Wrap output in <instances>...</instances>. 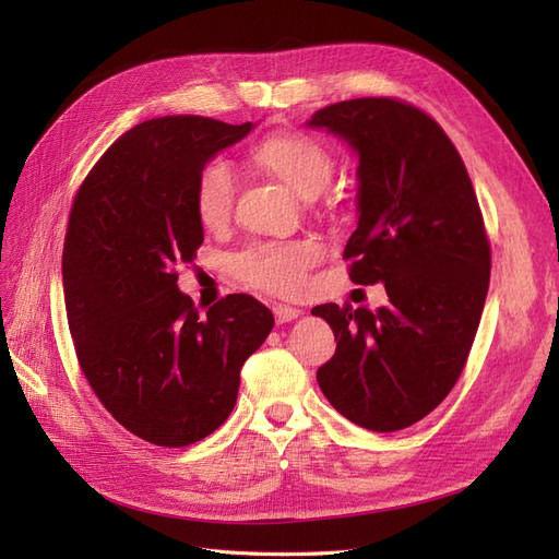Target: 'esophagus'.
<instances>
[{
  "mask_svg": "<svg viewBox=\"0 0 559 559\" xmlns=\"http://www.w3.org/2000/svg\"><path fill=\"white\" fill-rule=\"evenodd\" d=\"M273 312H275V319H277V324H286V321H292V319H298L302 312L298 310V308H292V306H275L273 308Z\"/></svg>",
  "mask_w": 559,
  "mask_h": 559,
  "instance_id": "obj_1",
  "label": "esophagus"
}]
</instances>
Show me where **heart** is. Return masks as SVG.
Listing matches in <instances>:
<instances>
[{"mask_svg": "<svg viewBox=\"0 0 559 559\" xmlns=\"http://www.w3.org/2000/svg\"><path fill=\"white\" fill-rule=\"evenodd\" d=\"M251 158L263 170L275 175L298 195L312 198L329 183L333 175V156L329 146L314 134L302 130L273 132L253 144ZM235 173L224 158H212L200 167L193 183V210L198 222L216 230L233 212ZM321 259L319 242L310 238L253 242L230 257L228 265L235 280L253 289L277 296H294L306 286L308 270Z\"/></svg>", "mask_w": 559, "mask_h": 559, "instance_id": "b5f03b06", "label": "heart"}]
</instances>
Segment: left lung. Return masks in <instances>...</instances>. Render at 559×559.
I'll return each instance as SVG.
<instances>
[{
  "instance_id": "obj_1",
  "label": "left lung",
  "mask_w": 559,
  "mask_h": 559,
  "mask_svg": "<svg viewBox=\"0 0 559 559\" xmlns=\"http://www.w3.org/2000/svg\"><path fill=\"white\" fill-rule=\"evenodd\" d=\"M310 126L359 154V226L343 259L354 284L384 282V308H312L335 335L317 370L333 408L370 431L427 417L460 380L492 253L466 165L433 118L399 97L319 109Z\"/></svg>"
}]
</instances>
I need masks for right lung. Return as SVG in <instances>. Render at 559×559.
Masks as SVG:
<instances>
[{"instance_id":"add662e5","label":"right lung","mask_w":559,"mask_h":559,"mask_svg":"<svg viewBox=\"0 0 559 559\" xmlns=\"http://www.w3.org/2000/svg\"><path fill=\"white\" fill-rule=\"evenodd\" d=\"M249 130L207 116L151 118L105 151L72 202L62 282L79 366L118 425L160 448L224 425L245 361L275 324L247 294L202 317L177 289V267L202 245L200 167Z\"/></svg>"}]
</instances>
